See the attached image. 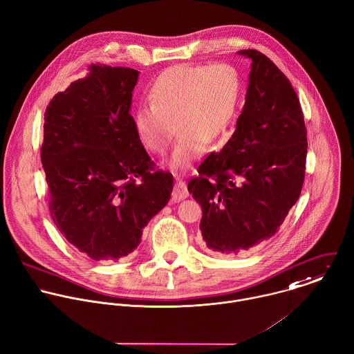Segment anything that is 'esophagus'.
<instances>
[{
    "label": "esophagus",
    "mask_w": 354,
    "mask_h": 354,
    "mask_svg": "<svg viewBox=\"0 0 354 354\" xmlns=\"http://www.w3.org/2000/svg\"><path fill=\"white\" fill-rule=\"evenodd\" d=\"M187 197H189V190H187L186 182H183L180 179H176L175 186H174V192H172V198L175 201H180V200H185Z\"/></svg>",
    "instance_id": "esophagus-1"
}]
</instances>
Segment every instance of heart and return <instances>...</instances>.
I'll return each mask as SVG.
<instances>
[{
    "label": "heart",
    "instance_id": "heart-1",
    "mask_svg": "<svg viewBox=\"0 0 354 354\" xmlns=\"http://www.w3.org/2000/svg\"><path fill=\"white\" fill-rule=\"evenodd\" d=\"M243 82L227 63L176 64L162 71L150 88V103L138 107L133 128L153 154H164L180 131L172 164L187 165L218 140L234 118ZM177 125H174V122Z\"/></svg>",
    "mask_w": 354,
    "mask_h": 354
}]
</instances>
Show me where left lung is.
Returning a JSON list of instances; mask_svg holds the SVG:
<instances>
[{"label":"left lung","instance_id":"1","mask_svg":"<svg viewBox=\"0 0 354 354\" xmlns=\"http://www.w3.org/2000/svg\"><path fill=\"white\" fill-rule=\"evenodd\" d=\"M245 104L219 153L198 167L187 189L203 208L200 229L209 250L239 255L273 237L305 180L308 131L286 74L257 49Z\"/></svg>","mask_w":354,"mask_h":354}]
</instances>
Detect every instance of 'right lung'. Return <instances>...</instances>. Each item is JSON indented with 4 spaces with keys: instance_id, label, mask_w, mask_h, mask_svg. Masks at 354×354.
Segmentation results:
<instances>
[{
    "instance_id": "1",
    "label": "right lung",
    "mask_w": 354,
    "mask_h": 354,
    "mask_svg": "<svg viewBox=\"0 0 354 354\" xmlns=\"http://www.w3.org/2000/svg\"><path fill=\"white\" fill-rule=\"evenodd\" d=\"M45 110L41 162L48 207L63 237L92 261H118L169 201L174 176L157 169L129 114L139 71L91 64Z\"/></svg>"
}]
</instances>
